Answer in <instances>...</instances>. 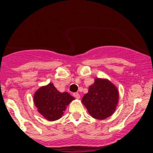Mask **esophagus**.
<instances>
[{"label":"esophagus","instance_id":"34e87169","mask_svg":"<svg viewBox=\"0 0 153 153\" xmlns=\"http://www.w3.org/2000/svg\"><path fill=\"white\" fill-rule=\"evenodd\" d=\"M73 96L75 97V98H77V99H79L80 98V95L78 93V92H75V93H73Z\"/></svg>","mask_w":153,"mask_h":153}]
</instances>
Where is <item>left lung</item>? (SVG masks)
<instances>
[{"label": "left lung", "mask_w": 153, "mask_h": 153, "mask_svg": "<svg viewBox=\"0 0 153 153\" xmlns=\"http://www.w3.org/2000/svg\"><path fill=\"white\" fill-rule=\"evenodd\" d=\"M118 101V92L115 86L107 80L99 78L95 79L82 99L89 113L98 120L110 116L115 112Z\"/></svg>", "instance_id": "1"}]
</instances>
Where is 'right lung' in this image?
Returning <instances> with one entry per match:
<instances>
[{
    "label": "right lung",
    "mask_w": 153,
    "mask_h": 153,
    "mask_svg": "<svg viewBox=\"0 0 153 153\" xmlns=\"http://www.w3.org/2000/svg\"><path fill=\"white\" fill-rule=\"evenodd\" d=\"M74 99L68 92H58L51 83L40 88L34 95V102L38 112L49 121L59 119L67 106Z\"/></svg>",
    "instance_id": "obj_1"
}]
</instances>
